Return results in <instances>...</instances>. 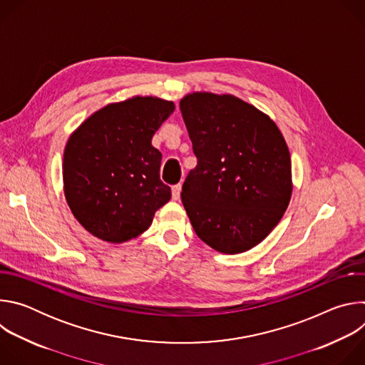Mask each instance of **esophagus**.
<instances>
[{
    "label": "esophagus",
    "instance_id": "esophagus-1",
    "mask_svg": "<svg viewBox=\"0 0 365 365\" xmlns=\"http://www.w3.org/2000/svg\"><path fill=\"white\" fill-rule=\"evenodd\" d=\"M180 192H182V186L180 185H175L172 187V196L175 200H179L180 199Z\"/></svg>",
    "mask_w": 365,
    "mask_h": 365
}]
</instances>
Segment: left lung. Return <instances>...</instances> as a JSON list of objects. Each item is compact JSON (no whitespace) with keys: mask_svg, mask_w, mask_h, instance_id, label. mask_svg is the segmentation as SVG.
I'll return each mask as SVG.
<instances>
[{"mask_svg":"<svg viewBox=\"0 0 365 365\" xmlns=\"http://www.w3.org/2000/svg\"><path fill=\"white\" fill-rule=\"evenodd\" d=\"M179 106L197 159L180 193L190 224L220 252L248 251L289 206L286 140L267 114L230 93L192 92Z\"/></svg>","mask_w":365,"mask_h":365,"instance_id":"left-lung-1","label":"left lung"}]
</instances>
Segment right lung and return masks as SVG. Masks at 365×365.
<instances>
[{"instance_id": "obj_1", "label": "right lung", "mask_w": 365, "mask_h": 365, "mask_svg": "<svg viewBox=\"0 0 365 365\" xmlns=\"http://www.w3.org/2000/svg\"><path fill=\"white\" fill-rule=\"evenodd\" d=\"M175 111L158 96H133L91 114L63 153V192L73 217L93 237L130 241L172 197L160 180L162 153L154 133Z\"/></svg>"}]
</instances>
